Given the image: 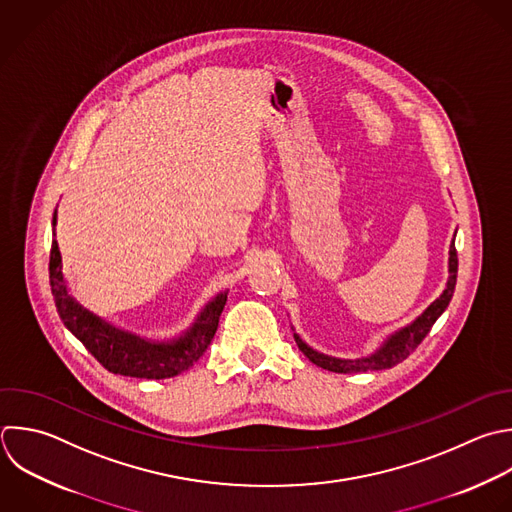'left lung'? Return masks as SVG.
<instances>
[{"instance_id":"obj_1","label":"left lung","mask_w":512,"mask_h":512,"mask_svg":"<svg viewBox=\"0 0 512 512\" xmlns=\"http://www.w3.org/2000/svg\"><path fill=\"white\" fill-rule=\"evenodd\" d=\"M456 272H458V258H456V248H454V238H452V244H450V250H448V282H446V288L442 290V294L420 316H416L410 324H406L404 328L390 334L380 344V348L376 352H372L370 356L356 358V360L334 358V356H328V354H322V352L310 348L296 332H294V340H296L298 348L302 350V354L310 362H314L316 366H320L324 370H330V372L348 374V372H368V370L392 368L398 362L406 360L410 356V352H414V348L424 340V336L430 332V328L438 320V316L446 310V306H448V302L452 300V294H454Z\"/></svg>"}]
</instances>
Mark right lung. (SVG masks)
I'll list each match as a JSON object with an SVG mask.
<instances>
[{
  "mask_svg": "<svg viewBox=\"0 0 512 512\" xmlns=\"http://www.w3.org/2000/svg\"><path fill=\"white\" fill-rule=\"evenodd\" d=\"M56 224L58 210L54 212L52 220L54 240L50 252V286L58 314L64 326L88 348V352H92V356L106 370L132 378L162 380L182 374L200 360L218 330V320L226 306L228 290L216 294L182 336L164 342L146 340L134 332L116 328L114 324L86 310L68 292L62 272V254L56 240Z\"/></svg>",
  "mask_w": 512,
  "mask_h": 512,
  "instance_id": "obj_1",
  "label": "right lung"
}]
</instances>
